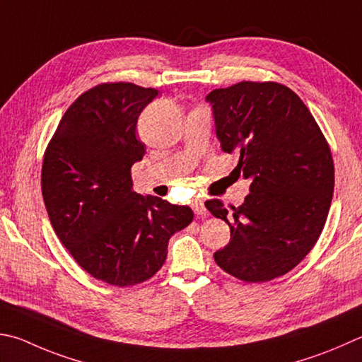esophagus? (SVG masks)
Listing matches in <instances>:
<instances>
[{
    "label": "esophagus",
    "instance_id": "esophagus-1",
    "mask_svg": "<svg viewBox=\"0 0 362 362\" xmlns=\"http://www.w3.org/2000/svg\"><path fill=\"white\" fill-rule=\"evenodd\" d=\"M192 207H193V210H194V214L196 215H206V212H207V209H206V206H204V199H193V202H192Z\"/></svg>",
    "mask_w": 362,
    "mask_h": 362
}]
</instances>
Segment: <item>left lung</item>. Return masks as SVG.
Returning <instances> with one entry per match:
<instances>
[{"label":"left lung","mask_w":362,"mask_h":362,"mask_svg":"<svg viewBox=\"0 0 362 362\" xmlns=\"http://www.w3.org/2000/svg\"><path fill=\"white\" fill-rule=\"evenodd\" d=\"M206 100L223 152L238 153L235 170L252 180L239 207L206 202L231 229L215 262L248 284L274 280L298 266L323 231L334 193L331 148L310 110L281 83L244 81Z\"/></svg>","instance_id":"obj_1"}]
</instances>
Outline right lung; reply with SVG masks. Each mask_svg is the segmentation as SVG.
<instances>
[{
  "mask_svg": "<svg viewBox=\"0 0 362 362\" xmlns=\"http://www.w3.org/2000/svg\"><path fill=\"white\" fill-rule=\"evenodd\" d=\"M158 90L129 82L85 91L62 117L44 155L41 185L58 239L91 277L115 286L160 271L170 235L193 210L133 192L131 166L146 144L136 124Z\"/></svg>",
  "mask_w": 362,
  "mask_h": 362,
  "instance_id": "right-lung-1",
  "label": "right lung"
}]
</instances>
